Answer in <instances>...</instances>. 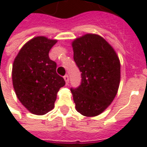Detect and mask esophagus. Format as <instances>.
I'll return each mask as SVG.
<instances>
[{"mask_svg": "<svg viewBox=\"0 0 147 147\" xmlns=\"http://www.w3.org/2000/svg\"><path fill=\"white\" fill-rule=\"evenodd\" d=\"M64 80H65V83H66V84H68V82H69V78H68V76L67 75H65L64 76Z\"/></svg>", "mask_w": 147, "mask_h": 147, "instance_id": "34e87169", "label": "esophagus"}]
</instances>
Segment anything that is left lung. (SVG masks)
Returning <instances> with one entry per match:
<instances>
[{
	"mask_svg": "<svg viewBox=\"0 0 147 147\" xmlns=\"http://www.w3.org/2000/svg\"><path fill=\"white\" fill-rule=\"evenodd\" d=\"M74 61L82 82L71 88L76 110L85 117H95L110 105L117 94L120 63L113 48L102 37L86 34L72 43Z\"/></svg>",
	"mask_w": 147,
	"mask_h": 147,
	"instance_id": "left-lung-1",
	"label": "left lung"
}]
</instances>
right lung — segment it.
<instances>
[{
  "label": "right lung",
  "mask_w": 147,
  "mask_h": 147,
  "mask_svg": "<svg viewBox=\"0 0 147 147\" xmlns=\"http://www.w3.org/2000/svg\"><path fill=\"white\" fill-rule=\"evenodd\" d=\"M57 40L34 38L21 48L12 65V83L18 99L27 110L44 115L54 107L57 94L65 85L57 73V64L49 57Z\"/></svg>",
  "instance_id": "1"
}]
</instances>
